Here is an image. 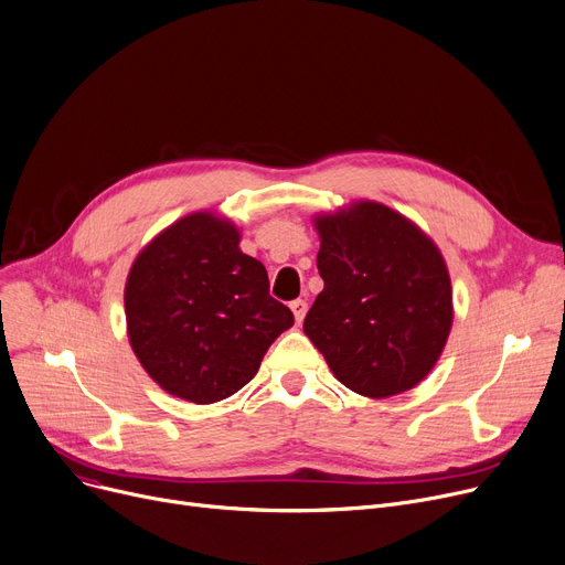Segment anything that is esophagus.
<instances>
[{"mask_svg":"<svg viewBox=\"0 0 565 565\" xmlns=\"http://www.w3.org/2000/svg\"><path fill=\"white\" fill-rule=\"evenodd\" d=\"M290 311H292V316H295V322L302 324V320H305V316H307V302H305V300L290 302Z\"/></svg>","mask_w":565,"mask_h":565,"instance_id":"34e87169","label":"esophagus"}]
</instances>
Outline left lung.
<instances>
[{
	"label": "left lung",
	"mask_w": 565,
	"mask_h": 565,
	"mask_svg": "<svg viewBox=\"0 0 565 565\" xmlns=\"http://www.w3.org/2000/svg\"><path fill=\"white\" fill-rule=\"evenodd\" d=\"M324 288L305 334L354 394L390 398L433 371L454 324L449 267L430 237L377 201L316 215Z\"/></svg>",
	"instance_id": "1"
}]
</instances>
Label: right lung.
Here are the masks:
<instances>
[{
  "label": "right lung",
  "mask_w": 565,
  "mask_h": 565,
  "mask_svg": "<svg viewBox=\"0 0 565 565\" xmlns=\"http://www.w3.org/2000/svg\"><path fill=\"white\" fill-rule=\"evenodd\" d=\"M241 231L215 213L185 215L135 258L126 281L132 352L160 387L196 405L233 396L295 322L270 295Z\"/></svg>",
  "instance_id": "obj_1"
}]
</instances>
